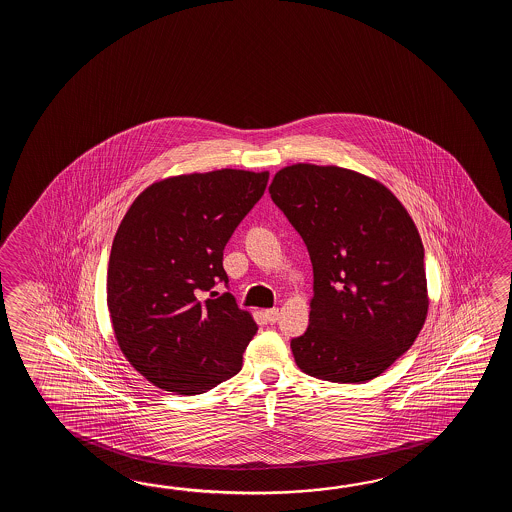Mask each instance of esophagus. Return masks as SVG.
Segmentation results:
<instances>
[{
  "label": "esophagus",
  "instance_id": "1",
  "mask_svg": "<svg viewBox=\"0 0 512 512\" xmlns=\"http://www.w3.org/2000/svg\"><path fill=\"white\" fill-rule=\"evenodd\" d=\"M265 318H267V322L274 324V322L280 318V309H276V307H272V309H265Z\"/></svg>",
  "mask_w": 512,
  "mask_h": 512
}]
</instances>
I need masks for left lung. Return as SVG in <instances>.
Segmentation results:
<instances>
[{"mask_svg":"<svg viewBox=\"0 0 512 512\" xmlns=\"http://www.w3.org/2000/svg\"><path fill=\"white\" fill-rule=\"evenodd\" d=\"M313 263L309 327L291 340L307 375L362 384L414 344L428 313L425 249L386 186L340 166H285L269 186Z\"/></svg>","mask_w":512,"mask_h":512,"instance_id":"1","label":"left lung"}]
</instances>
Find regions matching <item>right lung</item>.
Wrapping results in <instances>:
<instances>
[{"instance_id": "add662e5", "label": "right lung", "mask_w": 512, "mask_h": 512, "mask_svg": "<svg viewBox=\"0 0 512 512\" xmlns=\"http://www.w3.org/2000/svg\"><path fill=\"white\" fill-rule=\"evenodd\" d=\"M269 172L223 168L148 186L120 221L108 265V309L131 366L177 395L216 388L241 370L258 326L234 296L223 249L260 201Z\"/></svg>"}]
</instances>
